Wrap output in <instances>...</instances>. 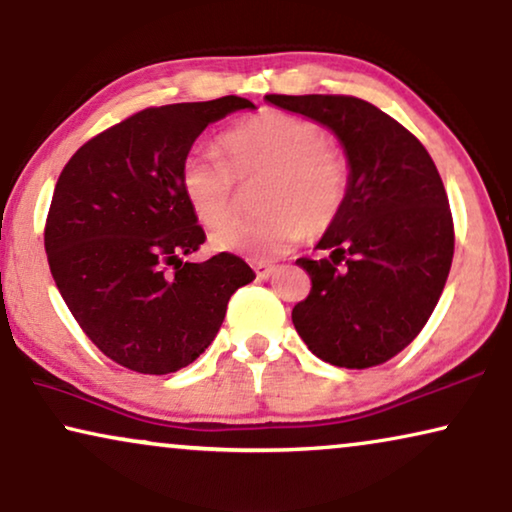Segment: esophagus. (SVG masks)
<instances>
[{"instance_id":"obj_1","label":"esophagus","mask_w":512,"mask_h":512,"mask_svg":"<svg viewBox=\"0 0 512 512\" xmlns=\"http://www.w3.org/2000/svg\"><path fill=\"white\" fill-rule=\"evenodd\" d=\"M252 269H255L257 278H269L276 271L274 264H267V262H255V264H252Z\"/></svg>"}]
</instances>
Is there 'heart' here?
I'll return each mask as SVG.
<instances>
[{
    "instance_id": "b5f03b06",
    "label": "heart",
    "mask_w": 512,
    "mask_h": 512,
    "mask_svg": "<svg viewBox=\"0 0 512 512\" xmlns=\"http://www.w3.org/2000/svg\"><path fill=\"white\" fill-rule=\"evenodd\" d=\"M225 159L194 149L180 163V189L196 220L216 227L230 214L235 180L262 179L256 205L264 216L210 234L220 252L271 260L306 236L335 227L351 192L344 149L318 121L262 109L220 138Z\"/></svg>"
}]
</instances>
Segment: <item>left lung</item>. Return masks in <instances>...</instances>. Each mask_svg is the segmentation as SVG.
<instances>
[{"mask_svg": "<svg viewBox=\"0 0 512 512\" xmlns=\"http://www.w3.org/2000/svg\"><path fill=\"white\" fill-rule=\"evenodd\" d=\"M267 100L330 128L351 166L344 213L318 243L330 257L297 260L311 292L292 309L295 330L330 365L386 363L424 330L452 267L454 222L438 168L405 126L353 95Z\"/></svg>", "mask_w": 512, "mask_h": 512, "instance_id": "1", "label": "left lung"}]
</instances>
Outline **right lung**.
I'll list each match as a JSON object with an SVG mask.
<instances>
[{"mask_svg": "<svg viewBox=\"0 0 512 512\" xmlns=\"http://www.w3.org/2000/svg\"><path fill=\"white\" fill-rule=\"evenodd\" d=\"M238 95L147 107L81 145L46 217L44 248L67 309L109 360L170 374L208 349L227 304L255 274L220 252L182 262L206 231L180 189V163Z\"/></svg>", "mask_w": 512, "mask_h": 512, "instance_id": "obj_1", "label": "right lung"}]
</instances>
